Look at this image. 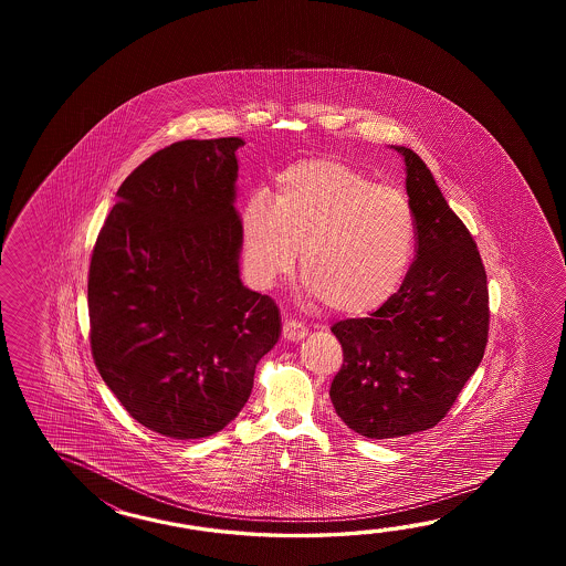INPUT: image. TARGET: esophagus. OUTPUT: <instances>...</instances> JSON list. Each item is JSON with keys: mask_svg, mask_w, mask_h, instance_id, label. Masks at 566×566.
I'll use <instances>...</instances> for the list:
<instances>
[{"mask_svg": "<svg viewBox=\"0 0 566 566\" xmlns=\"http://www.w3.org/2000/svg\"><path fill=\"white\" fill-rule=\"evenodd\" d=\"M307 336V327L297 322V319H285L283 324V337L289 342H300L303 337Z\"/></svg>", "mask_w": 566, "mask_h": 566, "instance_id": "obj_1", "label": "esophagus"}]
</instances>
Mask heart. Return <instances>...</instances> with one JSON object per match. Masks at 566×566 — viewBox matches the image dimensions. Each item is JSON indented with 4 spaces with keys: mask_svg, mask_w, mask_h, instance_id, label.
<instances>
[{
    "mask_svg": "<svg viewBox=\"0 0 566 566\" xmlns=\"http://www.w3.org/2000/svg\"><path fill=\"white\" fill-rule=\"evenodd\" d=\"M242 256L259 287L287 275L301 251L303 289L339 315H364L397 293L417 247L409 196L339 159L281 171L273 200L253 193L241 214Z\"/></svg>",
    "mask_w": 566,
    "mask_h": 566,
    "instance_id": "1",
    "label": "heart"
}]
</instances>
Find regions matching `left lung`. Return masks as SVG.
<instances>
[{
  "label": "left lung",
  "instance_id": "obj_1",
  "mask_svg": "<svg viewBox=\"0 0 566 566\" xmlns=\"http://www.w3.org/2000/svg\"><path fill=\"white\" fill-rule=\"evenodd\" d=\"M417 217V254L397 293L370 313L332 325L344 349L329 398L368 439L433 429L478 370L490 332L488 275L468 227L421 157L397 147Z\"/></svg>",
  "mask_w": 566,
  "mask_h": 566
}]
</instances>
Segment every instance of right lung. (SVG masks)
<instances>
[{
    "label": "right lung",
    "mask_w": 566,
    "mask_h": 566,
    "mask_svg": "<svg viewBox=\"0 0 566 566\" xmlns=\"http://www.w3.org/2000/svg\"><path fill=\"white\" fill-rule=\"evenodd\" d=\"M242 145L186 139L147 157L120 184L91 256L96 370L135 421L171 439L224 429L281 334L275 301L239 275Z\"/></svg>",
    "instance_id": "right-lung-1"
}]
</instances>
